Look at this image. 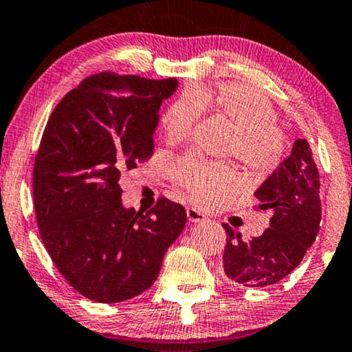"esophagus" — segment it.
<instances>
[{
  "label": "esophagus",
  "instance_id": "34e87169",
  "mask_svg": "<svg viewBox=\"0 0 352 352\" xmlns=\"http://www.w3.org/2000/svg\"><path fill=\"white\" fill-rule=\"evenodd\" d=\"M187 218L190 223H205L206 217L195 208H187Z\"/></svg>",
  "mask_w": 352,
  "mask_h": 352
}]
</instances>
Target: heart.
Returning <instances> with one entry per match:
<instances>
[{
  "label": "heart",
  "instance_id": "1",
  "mask_svg": "<svg viewBox=\"0 0 352 352\" xmlns=\"http://www.w3.org/2000/svg\"><path fill=\"white\" fill-rule=\"evenodd\" d=\"M201 111H210L232 126L224 154H232L254 173H265L280 162L285 138L277 128L270 101L243 83L200 87L173 100L160 114V131L170 146L185 142ZM173 179L198 206H210L238 184V175L224 164L185 157L173 168Z\"/></svg>",
  "mask_w": 352,
  "mask_h": 352
}]
</instances>
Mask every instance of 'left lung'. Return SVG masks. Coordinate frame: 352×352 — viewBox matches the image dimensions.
Instances as JSON below:
<instances>
[{"label": "left lung", "instance_id": "1", "mask_svg": "<svg viewBox=\"0 0 352 352\" xmlns=\"http://www.w3.org/2000/svg\"><path fill=\"white\" fill-rule=\"evenodd\" d=\"M254 197L259 200L257 208L272 211L269 228L259 238L244 241L224 223L223 270L244 287H269L294 272L320 231V173L305 139L294 142L289 157Z\"/></svg>", "mask_w": 352, "mask_h": 352}]
</instances>
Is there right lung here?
I'll return each instance as SVG.
<instances>
[{
    "instance_id": "obj_1",
    "label": "right lung",
    "mask_w": 352,
    "mask_h": 352,
    "mask_svg": "<svg viewBox=\"0 0 352 352\" xmlns=\"http://www.w3.org/2000/svg\"><path fill=\"white\" fill-rule=\"evenodd\" d=\"M179 80L98 74L67 93L34 164V208L54 264L83 297L118 303L155 282L187 223L179 203L122 205V173L154 152L159 109Z\"/></svg>"
}]
</instances>
